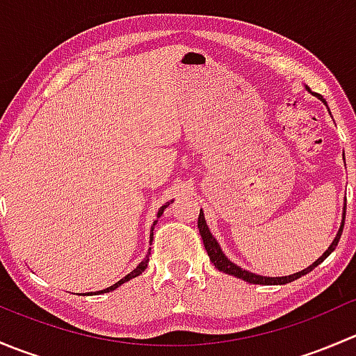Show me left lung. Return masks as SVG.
Listing matches in <instances>:
<instances>
[{"label":"left lung","instance_id":"8db88e82","mask_svg":"<svg viewBox=\"0 0 356 356\" xmlns=\"http://www.w3.org/2000/svg\"><path fill=\"white\" fill-rule=\"evenodd\" d=\"M308 89V88H307ZM310 91V89H308ZM318 99H321L322 103H324L325 106H327V103H325V99L322 98V96L315 95ZM331 113V111H329ZM344 215H346V207L343 208V220H341V225H339V231H337L336 238L332 239V243L329 245L327 250L324 251V254L322 257H318L317 260L314 261V264L310 265V267L303 268L301 272H296V274H291V275H282V277H267V275H258V274H253V272L250 270H245V268H241L239 265H236L234 261L229 260L227 257H225L224 251L220 250V245L217 243V239L211 236L210 232V227L207 225V220H204V213L200 210V217H198V229H200V234L201 238H203V245H204V250H207L208 257H210L211 264L215 265V268H218L220 272H224V274H229V275H234V277L238 279H243V281L250 282V284H264V286H277V284H288V282H293L296 281V279H300L301 275H307L308 272L314 270L317 265H321L322 261L325 260V258L329 257V254L332 253L334 250H336L337 243H339V238H341V232H343V227H344Z\"/></svg>","mask_w":356,"mask_h":356}]
</instances>
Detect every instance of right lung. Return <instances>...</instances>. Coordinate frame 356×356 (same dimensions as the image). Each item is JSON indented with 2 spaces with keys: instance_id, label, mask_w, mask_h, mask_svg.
Returning a JSON list of instances; mask_svg holds the SVG:
<instances>
[{
  "instance_id": "1",
  "label": "right lung",
  "mask_w": 356,
  "mask_h": 356,
  "mask_svg": "<svg viewBox=\"0 0 356 356\" xmlns=\"http://www.w3.org/2000/svg\"><path fill=\"white\" fill-rule=\"evenodd\" d=\"M170 203H172V200H170V201H167V203H165V204H161V207H160V210H158V213H156V220L153 222V225H152V236H153V229H155V225H156L158 218L161 217V213H163V210H165V208H167L168 204H170ZM152 241H153V239H152ZM148 261H149V251H148V254H146V257H145V260H143L141 264H139L138 267H136L134 270L131 272V274H127V275H125L124 279H120V281H118V282H115V284H113V286H110V288H106V289H102V291H95V293H88V294H102V293H110V291L117 289L118 286H122V284H124V282H129V281H131V279H134V277H138V275H141L143 272L146 270V267H148Z\"/></svg>"
}]
</instances>
